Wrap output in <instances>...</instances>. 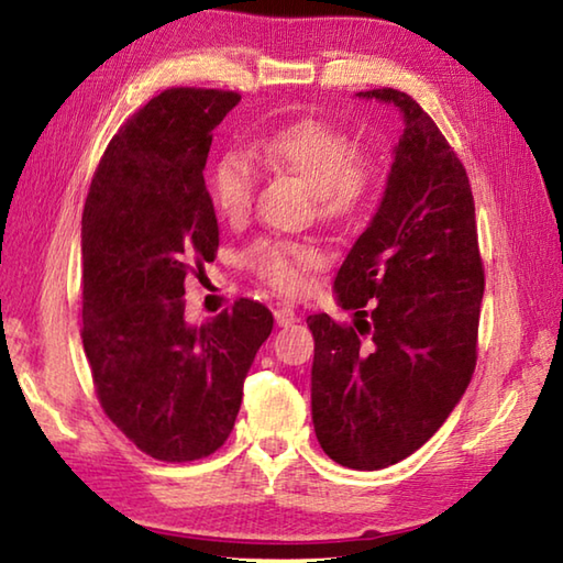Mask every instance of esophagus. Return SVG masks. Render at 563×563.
<instances>
[{"mask_svg":"<svg viewBox=\"0 0 563 563\" xmlns=\"http://www.w3.org/2000/svg\"><path fill=\"white\" fill-rule=\"evenodd\" d=\"M298 310L290 308V305H280L278 310H275V322H278L280 328H288L292 322H298Z\"/></svg>","mask_w":563,"mask_h":563,"instance_id":"1","label":"esophagus"}]
</instances>
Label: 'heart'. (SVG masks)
<instances>
[{
	"label": "heart",
	"mask_w": 563,
	"mask_h": 563,
	"mask_svg": "<svg viewBox=\"0 0 563 563\" xmlns=\"http://www.w3.org/2000/svg\"><path fill=\"white\" fill-rule=\"evenodd\" d=\"M253 158L290 170L312 188V203L325 221H345L373 201L383 168L373 156L355 151L345 131L328 121L302 119L255 139ZM258 170L241 151H225L208 176L216 211L228 221H241L251 211ZM243 263L273 288L298 292L308 285L310 273L322 268L316 245L258 238L245 247Z\"/></svg>",
	"instance_id": "1"
}]
</instances>
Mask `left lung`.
Masks as SVG:
<instances>
[{
    "label": "left lung",
    "mask_w": 563,
    "mask_h": 563,
    "mask_svg": "<svg viewBox=\"0 0 563 563\" xmlns=\"http://www.w3.org/2000/svg\"><path fill=\"white\" fill-rule=\"evenodd\" d=\"M357 97L395 103L405 131L383 203L335 278L355 322L308 318L312 424L330 460L375 472L430 440L470 385L484 265L470 178L430 113L397 89Z\"/></svg>",
    "instance_id": "1"
}]
</instances>
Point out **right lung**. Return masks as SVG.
<instances>
[{"mask_svg": "<svg viewBox=\"0 0 563 563\" xmlns=\"http://www.w3.org/2000/svg\"><path fill=\"white\" fill-rule=\"evenodd\" d=\"M241 101L166 89L103 151L81 216V340L93 389L119 430L161 462L213 454L273 312L238 298L203 325L184 320V283L218 251L203 168L213 129Z\"/></svg>", "mask_w": 563, "mask_h": 563, "instance_id": "add662e5", "label": "right lung"}]
</instances>
